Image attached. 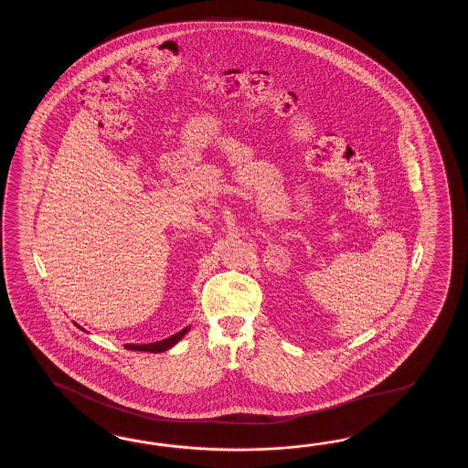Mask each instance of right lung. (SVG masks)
<instances>
[{
    "label": "right lung",
    "mask_w": 468,
    "mask_h": 468,
    "mask_svg": "<svg viewBox=\"0 0 468 468\" xmlns=\"http://www.w3.org/2000/svg\"><path fill=\"white\" fill-rule=\"evenodd\" d=\"M77 328L81 329V331H85V329L79 326L77 323H73ZM190 326L187 328L182 329L179 333H176V335H172L169 338L162 339V341H155V343H149V345H123L125 349H132V351H149V353H162V351H167V349L172 348L174 345H177L180 339L186 336V333L189 331Z\"/></svg>",
    "instance_id": "1"
}]
</instances>
